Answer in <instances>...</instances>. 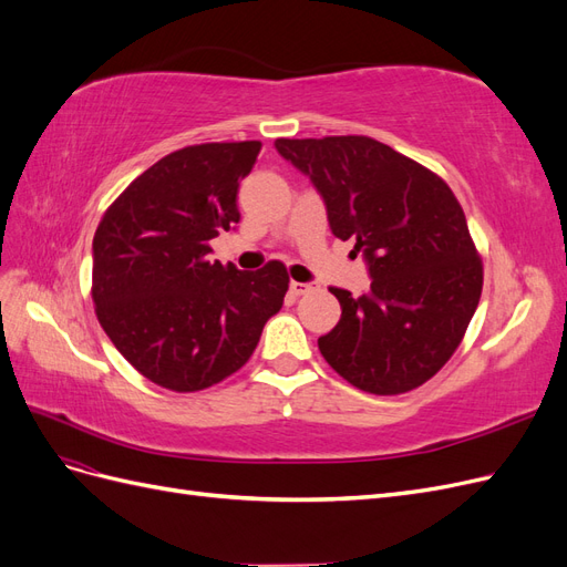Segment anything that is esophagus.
I'll return each instance as SVG.
<instances>
[{
  "label": "esophagus",
  "mask_w": 567,
  "mask_h": 567,
  "mask_svg": "<svg viewBox=\"0 0 567 567\" xmlns=\"http://www.w3.org/2000/svg\"><path fill=\"white\" fill-rule=\"evenodd\" d=\"M315 286L312 284H300V281H290V293L293 296H305V293H312Z\"/></svg>",
  "instance_id": "1"
}]
</instances>
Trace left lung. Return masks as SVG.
I'll list each match as a JSON object with an SVG mask.
<instances>
[{"label": "left lung", "mask_w": 567, "mask_h": 567, "mask_svg": "<svg viewBox=\"0 0 567 567\" xmlns=\"http://www.w3.org/2000/svg\"><path fill=\"white\" fill-rule=\"evenodd\" d=\"M312 179L333 236L364 255L371 293L331 288L340 321L319 338L336 373L371 394L423 385L450 362L483 293V260L452 188L362 134L277 140Z\"/></svg>", "instance_id": "left-lung-1"}]
</instances>
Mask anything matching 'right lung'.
Returning a JSON list of instances; mask_svg holds the SVG:
<instances>
[{
  "label": "right lung",
  "mask_w": 567,
  "mask_h": 567,
  "mask_svg": "<svg viewBox=\"0 0 567 567\" xmlns=\"http://www.w3.org/2000/svg\"><path fill=\"white\" fill-rule=\"evenodd\" d=\"M260 142L179 148L136 177L101 217L92 298L117 352L151 383L205 390L241 369L288 290L279 260L257 271L210 260L238 213Z\"/></svg>",
  "instance_id": "add662e5"
}]
</instances>
